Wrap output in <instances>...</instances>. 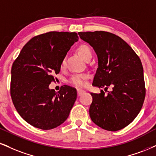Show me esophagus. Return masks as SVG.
Returning <instances> with one entry per match:
<instances>
[{"label": "esophagus", "instance_id": "esophagus-1", "mask_svg": "<svg viewBox=\"0 0 156 156\" xmlns=\"http://www.w3.org/2000/svg\"><path fill=\"white\" fill-rule=\"evenodd\" d=\"M84 93H85V91H84V90H81V89H77V95H78V96L82 95V94H84Z\"/></svg>", "mask_w": 156, "mask_h": 156}]
</instances>
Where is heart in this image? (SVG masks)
<instances>
[{"label": "heart", "instance_id": "b5f03b06", "mask_svg": "<svg viewBox=\"0 0 156 156\" xmlns=\"http://www.w3.org/2000/svg\"><path fill=\"white\" fill-rule=\"evenodd\" d=\"M78 54L81 56L84 61H87L89 59L92 58L93 53L92 50L87 45H81L77 48ZM65 66V60H63L61 63V68L63 69ZM88 78V76L85 74H74L69 79V83L76 87H83L86 84V80Z\"/></svg>", "mask_w": 156, "mask_h": 156}]
</instances>
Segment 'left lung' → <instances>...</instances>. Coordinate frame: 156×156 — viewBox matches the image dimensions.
Segmentation results:
<instances>
[{
	"label": "left lung",
	"mask_w": 156,
	"mask_h": 156,
	"mask_svg": "<svg viewBox=\"0 0 156 156\" xmlns=\"http://www.w3.org/2000/svg\"><path fill=\"white\" fill-rule=\"evenodd\" d=\"M90 44L98 58L93 86L111 85L105 95L90 93L93 102L90 116L96 125L108 131H118L133 122L143 107L145 97L143 67L140 58L124 40L104 31L79 32Z\"/></svg>",
	"instance_id": "8db88e82"
}]
</instances>
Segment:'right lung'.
Wrapping results in <instances>:
<instances>
[{
    "instance_id": "1",
    "label": "right lung",
    "mask_w": 156,
    "mask_h": 156,
    "mask_svg": "<svg viewBox=\"0 0 156 156\" xmlns=\"http://www.w3.org/2000/svg\"><path fill=\"white\" fill-rule=\"evenodd\" d=\"M76 32H49L32 38L11 68V96L17 112L27 122L43 130L52 129L68 118L76 99V90L64 85L58 93L49 89Z\"/></svg>"
}]
</instances>
